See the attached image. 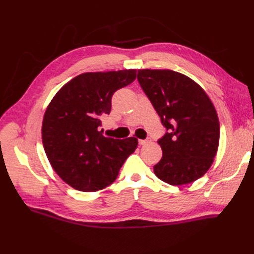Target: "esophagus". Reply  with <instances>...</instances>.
I'll use <instances>...</instances> for the list:
<instances>
[{"label":"esophagus","instance_id":"obj_1","mask_svg":"<svg viewBox=\"0 0 254 254\" xmlns=\"http://www.w3.org/2000/svg\"><path fill=\"white\" fill-rule=\"evenodd\" d=\"M149 142H150V138H146V139H139V141H138L139 145H146V144H148Z\"/></svg>","mask_w":254,"mask_h":254}]
</instances>
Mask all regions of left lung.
Listing matches in <instances>:
<instances>
[{
	"instance_id": "1",
	"label": "left lung",
	"mask_w": 254,
	"mask_h": 254,
	"mask_svg": "<svg viewBox=\"0 0 254 254\" xmlns=\"http://www.w3.org/2000/svg\"><path fill=\"white\" fill-rule=\"evenodd\" d=\"M138 83L167 128L158 144L163 157L154 166L160 180L182 186L206 174L219 144V120L204 89L171 69H138Z\"/></svg>"
}]
</instances>
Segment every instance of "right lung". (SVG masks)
Segmentation results:
<instances>
[{
  "label": "right lung",
  "instance_id": "1",
  "mask_svg": "<svg viewBox=\"0 0 254 254\" xmlns=\"http://www.w3.org/2000/svg\"><path fill=\"white\" fill-rule=\"evenodd\" d=\"M135 78L132 68L79 74L47 107L42 144L53 170L68 186L83 192L102 190L136 149V137L110 138L99 131L100 117L110 113L112 95Z\"/></svg>",
  "mask_w": 254,
  "mask_h": 254
}]
</instances>
